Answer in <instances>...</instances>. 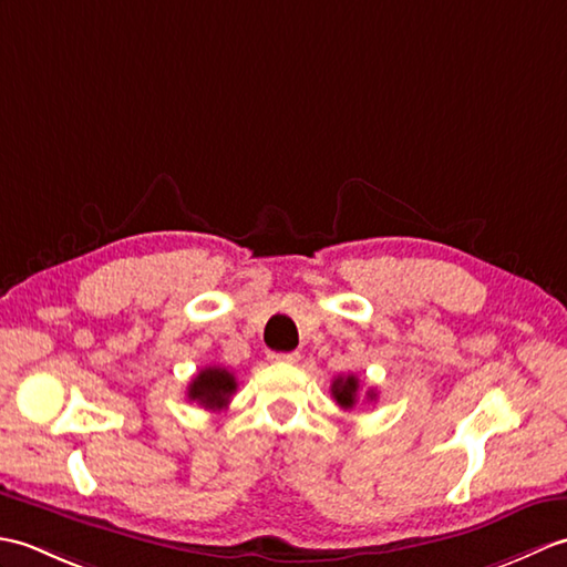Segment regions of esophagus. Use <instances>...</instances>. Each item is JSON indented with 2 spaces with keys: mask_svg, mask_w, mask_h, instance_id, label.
<instances>
[{
  "mask_svg": "<svg viewBox=\"0 0 567 567\" xmlns=\"http://www.w3.org/2000/svg\"><path fill=\"white\" fill-rule=\"evenodd\" d=\"M268 360H270V363H297L299 353L297 351H292V353H268Z\"/></svg>",
  "mask_w": 567,
  "mask_h": 567,
  "instance_id": "esophagus-1",
  "label": "esophagus"
}]
</instances>
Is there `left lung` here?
Segmentation results:
<instances>
[{
    "instance_id": "obj_1",
    "label": "left lung",
    "mask_w": 567,
    "mask_h": 567,
    "mask_svg": "<svg viewBox=\"0 0 567 567\" xmlns=\"http://www.w3.org/2000/svg\"><path fill=\"white\" fill-rule=\"evenodd\" d=\"M358 392H360V382L355 375H343V378H336L331 384V394L333 400L339 406L343 409H353L358 402ZM368 400H375V390H368L365 392Z\"/></svg>"
}]
</instances>
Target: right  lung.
I'll list each match as a JSON object with an SVG mask.
<instances>
[{
    "label": "right lung",
    "instance_id": "right-lung-1",
    "mask_svg": "<svg viewBox=\"0 0 567 567\" xmlns=\"http://www.w3.org/2000/svg\"><path fill=\"white\" fill-rule=\"evenodd\" d=\"M236 392V378L226 368H204L195 378H192L187 396L189 402H197L204 409H212V412H219L231 400Z\"/></svg>",
    "mask_w": 567,
    "mask_h": 567
}]
</instances>
